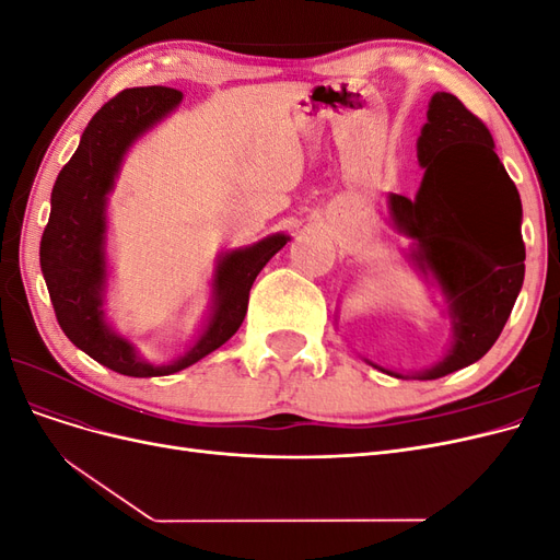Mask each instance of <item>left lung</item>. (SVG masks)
Returning a JSON list of instances; mask_svg holds the SVG:
<instances>
[{"label":"left lung","instance_id":"8db88e82","mask_svg":"<svg viewBox=\"0 0 560 560\" xmlns=\"http://www.w3.org/2000/svg\"><path fill=\"white\" fill-rule=\"evenodd\" d=\"M418 161L425 177L416 198L393 194L389 214L416 241L411 257L432 270L448 299L455 343L442 362L416 376L434 381L493 348L521 292L525 245L521 198L493 135L455 95H432Z\"/></svg>","mask_w":560,"mask_h":560}]
</instances>
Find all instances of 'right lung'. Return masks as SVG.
<instances>
[{
  "label": "right lung",
  "instance_id": "add662e5",
  "mask_svg": "<svg viewBox=\"0 0 560 560\" xmlns=\"http://www.w3.org/2000/svg\"><path fill=\"white\" fill-rule=\"evenodd\" d=\"M179 100V91L165 86L126 89L97 109L74 156L56 179L39 247L42 273L65 336L95 362L132 378L171 376L224 346L243 325L259 270L290 241L282 233L270 235L219 261L210 325L198 343L173 364L142 362L132 346L107 327L100 308L105 290V200L126 149L173 112Z\"/></svg>",
  "mask_w": 560,
  "mask_h": 560
}]
</instances>
